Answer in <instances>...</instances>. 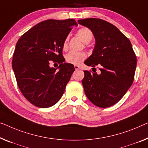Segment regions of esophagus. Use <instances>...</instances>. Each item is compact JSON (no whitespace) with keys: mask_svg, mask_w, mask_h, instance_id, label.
I'll use <instances>...</instances> for the list:
<instances>
[{"mask_svg":"<svg viewBox=\"0 0 148 148\" xmlns=\"http://www.w3.org/2000/svg\"><path fill=\"white\" fill-rule=\"evenodd\" d=\"M74 68H75V70H78L80 69V66H78V65H74Z\"/></svg>","mask_w":148,"mask_h":148,"instance_id":"obj_1","label":"esophagus"}]
</instances>
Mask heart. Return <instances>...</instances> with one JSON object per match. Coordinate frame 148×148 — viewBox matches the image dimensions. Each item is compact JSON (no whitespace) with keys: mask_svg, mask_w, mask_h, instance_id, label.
<instances>
[{"mask_svg":"<svg viewBox=\"0 0 148 148\" xmlns=\"http://www.w3.org/2000/svg\"><path fill=\"white\" fill-rule=\"evenodd\" d=\"M77 35L84 43H89L93 38V33L90 29L86 27L80 28L77 32ZM68 43V37H66L63 42L62 47L65 50L67 48ZM86 58V54L83 52H70L66 56V61L68 64L78 65Z\"/></svg>","mask_w":148,"mask_h":148,"instance_id":"obj_1","label":"heart"}]
</instances>
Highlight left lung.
<instances>
[{
	"label": "left lung",
	"instance_id": "obj_1",
	"mask_svg": "<svg viewBox=\"0 0 148 148\" xmlns=\"http://www.w3.org/2000/svg\"><path fill=\"white\" fill-rule=\"evenodd\" d=\"M78 23L91 30L96 40L92 54L84 64L102 66L99 74L84 71L85 94L96 106L110 107L122 99L133 83L137 58L132 44L116 26L103 20L86 18Z\"/></svg>",
	"mask_w": 148,
	"mask_h": 148
}]
</instances>
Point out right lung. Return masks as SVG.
<instances>
[{
  "label": "right lung",
  "mask_w": 148,
  "mask_h": 148,
  "mask_svg": "<svg viewBox=\"0 0 148 148\" xmlns=\"http://www.w3.org/2000/svg\"><path fill=\"white\" fill-rule=\"evenodd\" d=\"M78 26L74 19H50L41 22L18 40L12 58V69L18 86L28 102L46 108L60 100L74 72L73 64L64 62L62 45L72 30ZM59 64L58 71L50 67Z\"/></svg>",
  "instance_id": "obj_1"
}]
</instances>
